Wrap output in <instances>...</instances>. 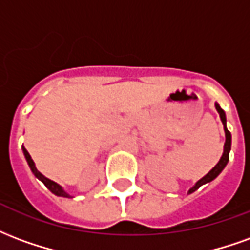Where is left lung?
Returning <instances> with one entry per match:
<instances>
[{
    "label": "left lung",
    "instance_id": "obj_1",
    "mask_svg": "<svg viewBox=\"0 0 250 250\" xmlns=\"http://www.w3.org/2000/svg\"><path fill=\"white\" fill-rule=\"evenodd\" d=\"M215 109H217V111H218V114H220L221 122H222V125H224V130H225L226 139H225V145H224V154H222V157H221V159L218 161V163L215 165L214 167L211 168L209 173L205 175L204 178L199 179L198 182L188 190V194L195 191V190L201 188L202 185L208 184V182H211L213 179L217 178V177L221 174V171L225 168L228 162H229V152H230V148H231V135H230V132L228 131V128H226V116H225V112H224V109L221 108L220 104L218 103H215Z\"/></svg>",
    "mask_w": 250,
    "mask_h": 250
}]
</instances>
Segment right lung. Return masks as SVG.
Segmentation results:
<instances>
[{"mask_svg":"<svg viewBox=\"0 0 250 250\" xmlns=\"http://www.w3.org/2000/svg\"><path fill=\"white\" fill-rule=\"evenodd\" d=\"M22 151H24V155L25 158H26V162H28V165H29L30 170H32V173L35 174L36 178H39L42 182V184L45 185L46 188L51 190L52 193L55 194V195H57V197H65V198H72V195H69V194L66 193L65 190L60 186L59 184H56V182H53V181H51L49 178H46V177H44L42 174L36 168V165L35 162H33V159H32V157L29 155V152L26 151V148L25 147H22Z\"/></svg>","mask_w":250,"mask_h":250,"instance_id":"add662e5","label":"right lung"}]
</instances>
